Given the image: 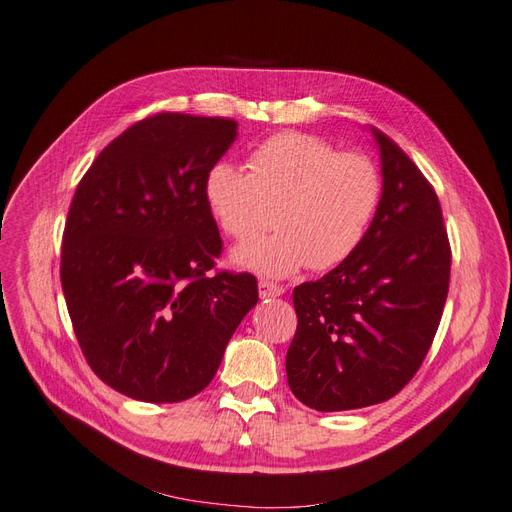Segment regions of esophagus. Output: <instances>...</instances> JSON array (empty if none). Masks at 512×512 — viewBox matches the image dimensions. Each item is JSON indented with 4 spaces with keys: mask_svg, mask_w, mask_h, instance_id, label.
Segmentation results:
<instances>
[{
    "mask_svg": "<svg viewBox=\"0 0 512 512\" xmlns=\"http://www.w3.org/2000/svg\"><path fill=\"white\" fill-rule=\"evenodd\" d=\"M284 293V288L280 284H274L270 280H259V297H280Z\"/></svg>",
    "mask_w": 512,
    "mask_h": 512,
    "instance_id": "obj_1",
    "label": "esophagus"
}]
</instances>
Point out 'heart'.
I'll return each mask as SVG.
<instances>
[{
	"label": "heart",
	"instance_id": "b5f03b06",
	"mask_svg": "<svg viewBox=\"0 0 512 512\" xmlns=\"http://www.w3.org/2000/svg\"><path fill=\"white\" fill-rule=\"evenodd\" d=\"M247 167L249 173L215 163L205 198L219 228L240 244L270 221L278 228L234 255L242 268L265 276L282 278L305 265L314 272L337 268L360 249L381 207L376 161L309 133H276L251 150Z\"/></svg>",
	"mask_w": 512,
	"mask_h": 512
}]
</instances>
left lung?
I'll list each match as a JSON object with an SVG mask.
<instances>
[{
    "mask_svg": "<svg viewBox=\"0 0 512 512\" xmlns=\"http://www.w3.org/2000/svg\"><path fill=\"white\" fill-rule=\"evenodd\" d=\"M383 198L345 263L295 286L288 387L320 412L374 406L402 391L427 358L448 299L452 249L435 188L387 133Z\"/></svg>",
    "mask_w": 512,
    "mask_h": 512,
    "instance_id": "1",
    "label": "left lung"
}]
</instances>
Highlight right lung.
Here are the masks:
<instances>
[{"label":"right lung","instance_id":"1","mask_svg":"<svg viewBox=\"0 0 512 512\" xmlns=\"http://www.w3.org/2000/svg\"><path fill=\"white\" fill-rule=\"evenodd\" d=\"M236 127L226 117L150 115L77 184L60 253L66 309L94 374L131 399L173 404L201 393L257 303L253 274L215 270L224 242L205 198Z\"/></svg>","mask_w":512,"mask_h":512}]
</instances>
